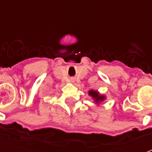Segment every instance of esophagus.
I'll use <instances>...</instances> for the list:
<instances>
[{"label": "esophagus", "mask_w": 152, "mask_h": 152, "mask_svg": "<svg viewBox=\"0 0 152 152\" xmlns=\"http://www.w3.org/2000/svg\"><path fill=\"white\" fill-rule=\"evenodd\" d=\"M71 81H72V82H73V81H74V80H73V79H72V80H71Z\"/></svg>", "instance_id": "obj_1"}]
</instances>
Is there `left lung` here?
Returning <instances> with one entry per match:
<instances>
[{
  "mask_svg": "<svg viewBox=\"0 0 152 152\" xmlns=\"http://www.w3.org/2000/svg\"><path fill=\"white\" fill-rule=\"evenodd\" d=\"M88 94H89L90 96L92 97V99H94V102H95L97 105L100 104L102 102H103L104 100L106 99V96L103 95H100L99 92L97 91L90 90L88 91Z\"/></svg>",
  "mask_w": 152,
  "mask_h": 152,
  "instance_id": "1",
  "label": "left lung"
}]
</instances>
